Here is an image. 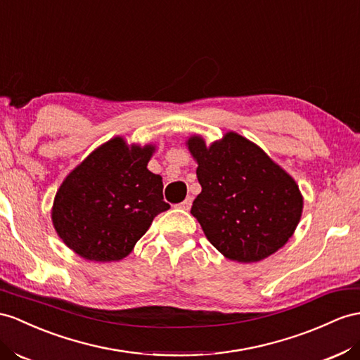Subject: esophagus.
Returning <instances> with one entry per match:
<instances>
[{
	"label": "esophagus",
	"instance_id": "34e87169",
	"mask_svg": "<svg viewBox=\"0 0 360 360\" xmlns=\"http://www.w3.org/2000/svg\"><path fill=\"white\" fill-rule=\"evenodd\" d=\"M191 198H187L186 200H184V202H181V204H179V208L181 210H184V211H188L190 210V207H191Z\"/></svg>",
	"mask_w": 360,
	"mask_h": 360
}]
</instances>
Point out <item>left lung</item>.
<instances>
[{"instance_id": "1", "label": "left lung", "mask_w": 360, "mask_h": 360, "mask_svg": "<svg viewBox=\"0 0 360 360\" xmlns=\"http://www.w3.org/2000/svg\"><path fill=\"white\" fill-rule=\"evenodd\" d=\"M186 144L198 162L202 187L191 214L220 254L254 263L288 243L304 205L288 172L237 132H226L210 146L200 135H191Z\"/></svg>"}]
</instances>
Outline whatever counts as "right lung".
Instances as JSON below:
<instances>
[{
    "label": "right lung",
    "instance_id": "right-lung-1",
    "mask_svg": "<svg viewBox=\"0 0 360 360\" xmlns=\"http://www.w3.org/2000/svg\"><path fill=\"white\" fill-rule=\"evenodd\" d=\"M155 149L114 136L63 179L53 202V226L82 259H124L153 219L170 208L162 200V178L147 169Z\"/></svg>",
    "mask_w": 360,
    "mask_h": 360
}]
</instances>
